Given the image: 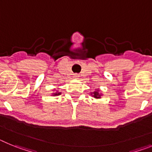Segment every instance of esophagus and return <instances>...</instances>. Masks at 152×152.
<instances>
[{
  "label": "esophagus",
  "mask_w": 152,
  "mask_h": 152,
  "mask_svg": "<svg viewBox=\"0 0 152 152\" xmlns=\"http://www.w3.org/2000/svg\"><path fill=\"white\" fill-rule=\"evenodd\" d=\"M73 77H74V78H78V77H80V75L77 74V73H75V74H73Z\"/></svg>",
  "instance_id": "esophagus-1"
}]
</instances>
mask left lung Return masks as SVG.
Segmentation results:
<instances>
[{"mask_svg":"<svg viewBox=\"0 0 152 152\" xmlns=\"http://www.w3.org/2000/svg\"><path fill=\"white\" fill-rule=\"evenodd\" d=\"M93 96L95 98H100V94L99 93L98 91H96V92H93Z\"/></svg>","mask_w":152,"mask_h":152,"instance_id":"obj_1","label":"left lung"}]
</instances>
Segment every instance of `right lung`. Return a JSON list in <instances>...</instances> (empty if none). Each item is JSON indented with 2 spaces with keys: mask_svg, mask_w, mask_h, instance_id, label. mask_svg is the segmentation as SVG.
Listing matches in <instances>:
<instances>
[{
  "mask_svg": "<svg viewBox=\"0 0 152 152\" xmlns=\"http://www.w3.org/2000/svg\"><path fill=\"white\" fill-rule=\"evenodd\" d=\"M55 96H58V95H60V92H58V93H54Z\"/></svg>",
  "mask_w": 152,
  "mask_h": 152,
  "instance_id": "add662e5",
  "label": "right lung"
}]
</instances>
